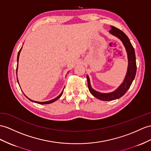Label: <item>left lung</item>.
Returning <instances> with one entry per match:
<instances>
[{
  "label": "left lung",
  "mask_w": 151,
  "mask_h": 151,
  "mask_svg": "<svg viewBox=\"0 0 151 151\" xmlns=\"http://www.w3.org/2000/svg\"><path fill=\"white\" fill-rule=\"evenodd\" d=\"M109 33L111 35L118 38L121 42H122L124 47L126 48V50L127 56L128 65L126 76L124 79L122 83L120 85L116 88V90L109 93H102L95 90L91 87L90 80L89 76L87 75L86 78L88 80V86L90 93L92 94L95 97H96L101 101H113L115 99H118L122 97L123 95L126 93V91L129 90L131 86L132 83L135 78L136 72H137V63H136V56L134 49L132 45L131 42L129 41L127 36L124 32L120 29L116 28L115 27L112 26L111 30L109 31Z\"/></svg>",
  "instance_id": "8db88e82"
}]
</instances>
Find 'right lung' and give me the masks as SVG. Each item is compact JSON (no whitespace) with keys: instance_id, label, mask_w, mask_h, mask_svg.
<instances>
[{"instance_id":"add662e5","label":"right lung","mask_w":151,"mask_h":151,"mask_svg":"<svg viewBox=\"0 0 151 151\" xmlns=\"http://www.w3.org/2000/svg\"><path fill=\"white\" fill-rule=\"evenodd\" d=\"M24 44V43H23ZM22 47H21V49H20V50H19V52H18V56H17V63H18V60H19V56H20V52H21V50H22ZM18 64H17V71H18ZM17 81H18V84H19V82H18V78H17ZM19 86H20V84H19ZM64 88H63V91H61V93L58 95V96L57 97H56V98H54V99H52V100H50V101H45V102H38V101H32V100H31V99H29L28 97H27L26 95H25L24 93V95L25 97H26L29 101H32V102H35V103H37V104H50V103H52V102H55L56 101H57L58 99H60V97H61V96L62 95V94H63V90H64Z\"/></svg>"}]
</instances>
